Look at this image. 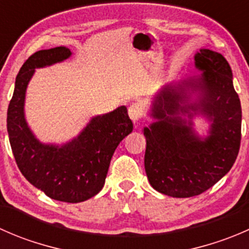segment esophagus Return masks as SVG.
Here are the masks:
<instances>
[{
  "instance_id": "obj_1",
  "label": "esophagus",
  "mask_w": 249,
  "mask_h": 249,
  "mask_svg": "<svg viewBox=\"0 0 249 249\" xmlns=\"http://www.w3.org/2000/svg\"><path fill=\"white\" fill-rule=\"evenodd\" d=\"M129 115H130V118H131V120H134V122H137V120H140L141 118L144 115L142 105L139 104V102H135V104L130 105Z\"/></svg>"
}]
</instances>
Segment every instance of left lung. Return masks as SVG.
<instances>
[{"instance_id":"1","label":"left lung","mask_w":249,"mask_h":249,"mask_svg":"<svg viewBox=\"0 0 249 249\" xmlns=\"http://www.w3.org/2000/svg\"><path fill=\"white\" fill-rule=\"evenodd\" d=\"M195 66L201 76L162 88L152 108L158 120L144 129L148 179L155 190L172 197L196 196L210 189L230 171L240 150L242 110L230 65L219 53L201 49ZM189 87L200 91L199 104L185 105ZM190 110L213 122L207 139L195 135L191 121L178 117L180 111L191 119Z\"/></svg>"}]
</instances>
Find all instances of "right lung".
<instances>
[{"label": "right lung", "mask_w": 249, "mask_h": 249, "mask_svg": "<svg viewBox=\"0 0 249 249\" xmlns=\"http://www.w3.org/2000/svg\"><path fill=\"white\" fill-rule=\"evenodd\" d=\"M71 55L66 47L38 50L20 69L7 112L12 152L25 178L50 199L82 202L102 189L115 148L132 131L125 106L92 118L79 136L62 147L42 144L30 131L24 101L35 69L60 62Z\"/></svg>", "instance_id": "1"}]
</instances>
